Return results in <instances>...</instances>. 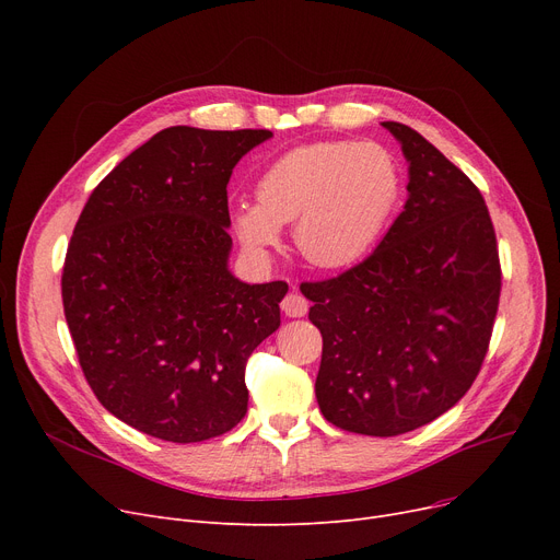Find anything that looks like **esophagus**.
I'll list each match as a JSON object with an SVG mask.
<instances>
[{"label": "esophagus", "instance_id": "esophagus-1", "mask_svg": "<svg viewBox=\"0 0 560 560\" xmlns=\"http://www.w3.org/2000/svg\"><path fill=\"white\" fill-rule=\"evenodd\" d=\"M281 311H283L288 317H304L306 311H308V300L302 295V292L292 290V292H288V295L283 298Z\"/></svg>", "mask_w": 560, "mask_h": 560}]
</instances>
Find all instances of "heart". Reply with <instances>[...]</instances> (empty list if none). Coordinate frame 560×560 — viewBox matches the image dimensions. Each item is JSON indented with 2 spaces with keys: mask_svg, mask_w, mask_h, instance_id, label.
<instances>
[{
  "mask_svg": "<svg viewBox=\"0 0 560 560\" xmlns=\"http://www.w3.org/2000/svg\"><path fill=\"white\" fill-rule=\"evenodd\" d=\"M404 197V172L395 154L376 142L331 140L304 144L260 174L256 203L231 213L238 241L265 254L295 224V245L319 270L361 262L384 238Z\"/></svg>",
  "mask_w": 560,
  "mask_h": 560,
  "instance_id": "1",
  "label": "heart"
}]
</instances>
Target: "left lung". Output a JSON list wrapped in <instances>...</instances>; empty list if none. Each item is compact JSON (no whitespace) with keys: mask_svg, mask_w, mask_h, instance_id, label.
<instances>
[{"mask_svg":"<svg viewBox=\"0 0 560 560\" xmlns=\"http://www.w3.org/2000/svg\"><path fill=\"white\" fill-rule=\"evenodd\" d=\"M381 125L408 163L404 211L357 268L300 290L322 334V416L388 438L433 422L472 386L502 270L479 188L418 131Z\"/></svg>","mask_w":560,"mask_h":560,"instance_id":"8db88e82","label":"left lung"}]
</instances>
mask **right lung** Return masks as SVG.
Masks as SVG:
<instances>
[{
    "label": "right lung",
    "instance_id": "add662e5",
    "mask_svg": "<svg viewBox=\"0 0 560 560\" xmlns=\"http://www.w3.org/2000/svg\"><path fill=\"white\" fill-rule=\"evenodd\" d=\"M268 129L170 127L93 190L63 265V308L102 406L170 443L222 435L247 413L245 365L281 325L283 281L229 270L231 172Z\"/></svg>",
    "mask_w": 560,
    "mask_h": 560
}]
</instances>
